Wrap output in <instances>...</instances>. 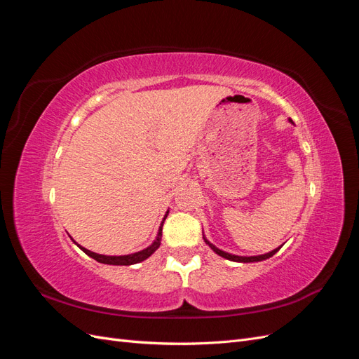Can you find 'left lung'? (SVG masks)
<instances>
[{
    "label": "left lung",
    "instance_id": "obj_1",
    "mask_svg": "<svg viewBox=\"0 0 359 359\" xmlns=\"http://www.w3.org/2000/svg\"><path fill=\"white\" fill-rule=\"evenodd\" d=\"M205 243L208 244L214 252L219 255V256H222V257H224V259H229V260H235V262H259V260H265V259H268V257H271L273 255H276L278 250L281 248V247H278V248H276V250H273V252H269V253H266V255H260V256H250V257H245V256H235V255H231V253H226V252H222L220 248H217L215 245H212L210 241H206L205 240Z\"/></svg>",
    "mask_w": 359,
    "mask_h": 359
}]
</instances>
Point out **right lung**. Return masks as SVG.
<instances>
[{"mask_svg": "<svg viewBox=\"0 0 359 359\" xmlns=\"http://www.w3.org/2000/svg\"><path fill=\"white\" fill-rule=\"evenodd\" d=\"M166 217H168V214L165 215V219H166ZM163 223H165V220L161 222V226H160V231H158V235L156 238V241L151 244L149 247H147L145 250H142V252H137V253H133V255H127V256H104V255H97L94 252H90V250L81 247L79 244H78V247L82 250L85 255H88L90 257L95 259L97 262H100V264H107V265H133V264H139V262H142V260H145L147 257H149L160 247Z\"/></svg>", "mask_w": 359, "mask_h": 359, "instance_id": "obj_1", "label": "right lung"}]
</instances>
